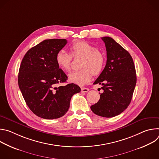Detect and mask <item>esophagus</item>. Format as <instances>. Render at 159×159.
<instances>
[{
  "label": "esophagus",
  "instance_id": "obj_1",
  "mask_svg": "<svg viewBox=\"0 0 159 159\" xmlns=\"http://www.w3.org/2000/svg\"><path fill=\"white\" fill-rule=\"evenodd\" d=\"M89 90V89L88 88H86V87L81 88V92L82 93H87Z\"/></svg>",
  "mask_w": 159,
  "mask_h": 159
}]
</instances>
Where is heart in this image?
I'll list each match as a JSON object with an SVG mask.
<instances>
[{
  "mask_svg": "<svg viewBox=\"0 0 159 159\" xmlns=\"http://www.w3.org/2000/svg\"><path fill=\"white\" fill-rule=\"evenodd\" d=\"M70 54L74 58H81L79 63L80 69L72 72L69 76L70 82L79 85H84L91 79V74L99 75L105 64L104 55L95 47L85 41L74 43L70 48ZM63 50H60L56 55V62L60 69L69 71L72 57Z\"/></svg>",
  "mask_w": 159,
  "mask_h": 159,
  "instance_id": "b5f03b06",
  "label": "heart"
}]
</instances>
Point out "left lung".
Returning a JSON list of instances; mask_svg holds the SVG:
<instances>
[{"mask_svg": "<svg viewBox=\"0 0 159 159\" xmlns=\"http://www.w3.org/2000/svg\"><path fill=\"white\" fill-rule=\"evenodd\" d=\"M107 52L106 65L94 82L104 90L99 101L90 106L94 114L105 118L116 116L129 106L137 83L135 66L130 54L112 38H101Z\"/></svg>", "mask_w": 159, "mask_h": 159, "instance_id": "1", "label": "left lung"}]
</instances>
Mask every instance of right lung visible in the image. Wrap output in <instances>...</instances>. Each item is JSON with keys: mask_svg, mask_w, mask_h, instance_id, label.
Listing matches in <instances>:
<instances>
[{"mask_svg": "<svg viewBox=\"0 0 159 159\" xmlns=\"http://www.w3.org/2000/svg\"><path fill=\"white\" fill-rule=\"evenodd\" d=\"M67 43L65 39L44 40L30 49L22 60L18 84L26 104L38 117L53 120L66 114L72 96L80 92L75 84H59L67 76L56 62L57 53Z\"/></svg>", "mask_w": 159, "mask_h": 159, "instance_id": "right-lung-1", "label": "right lung"}]
</instances>
